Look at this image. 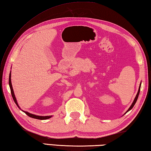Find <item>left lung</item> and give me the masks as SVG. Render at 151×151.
<instances>
[{
	"label": "left lung",
	"mask_w": 151,
	"mask_h": 151,
	"mask_svg": "<svg viewBox=\"0 0 151 151\" xmlns=\"http://www.w3.org/2000/svg\"><path fill=\"white\" fill-rule=\"evenodd\" d=\"M141 83H142V82H141ZM141 83H140V84H139V89H138V93H137V94H136V97H135V99H134V101H133V102H132V104H131V106H130V107L129 108V109H128L127 111H126L125 113H127L128 111H129L132 109V107H134V106L135 105V104H136V101H137L138 96H139V91H140V87H141Z\"/></svg>",
	"instance_id": "left-lung-1"
}]
</instances>
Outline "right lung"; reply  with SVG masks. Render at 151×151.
Segmentation results:
<instances>
[{
  "mask_svg": "<svg viewBox=\"0 0 151 151\" xmlns=\"http://www.w3.org/2000/svg\"><path fill=\"white\" fill-rule=\"evenodd\" d=\"M11 71H10V73H9V87H10V90H11V93H12V97H13V99L14 100V101H15V103L16 104V105L17 106H18V107L20 109H21L20 108L19 106L18 103H17V99H16V97L15 96V94H14V91H13V87H12V81H11ZM22 110V109H21ZM24 113H25L28 116H29L31 118H35V119H38V120H47V119H49L52 117V116H38V115H35V114H31V113H28V112L27 111H23L22 110Z\"/></svg>",
  "mask_w": 151,
  "mask_h": 151,
  "instance_id": "add662e5",
  "label": "right lung"
}]
</instances>
